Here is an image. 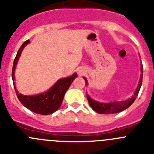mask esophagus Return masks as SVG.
I'll return each mask as SVG.
<instances>
[{
	"instance_id": "obj_1",
	"label": "esophagus",
	"mask_w": 154,
	"mask_h": 154,
	"mask_svg": "<svg viewBox=\"0 0 154 154\" xmlns=\"http://www.w3.org/2000/svg\"><path fill=\"white\" fill-rule=\"evenodd\" d=\"M77 71H78V74H79V75L81 76V75H83V74H84V73L86 72V70L84 68H83V67H80V68L78 69V70H77Z\"/></svg>"
}]
</instances>
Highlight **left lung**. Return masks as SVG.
<instances>
[{"label": "left lung", "instance_id": "left-lung-1", "mask_svg": "<svg viewBox=\"0 0 154 154\" xmlns=\"http://www.w3.org/2000/svg\"><path fill=\"white\" fill-rule=\"evenodd\" d=\"M140 70H141L142 74H140L138 86H137L135 92L134 93V96L131 97V98L128 99V100H125V101L113 102V103L112 102H111V103H100V102L95 101L94 100L90 98V97L88 94H87V100H88L90 107L95 112H97V113H100V114H115V113H119L128 109L134 102V100H136L139 91H140V87H141L142 84V79H143V65L142 64L141 67H140ZM84 79L86 81V85H87L88 81H87V78L84 77Z\"/></svg>", "mask_w": 154, "mask_h": 154}]
</instances>
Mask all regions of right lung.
I'll return each mask as SVG.
<instances>
[{
	"label": "right lung",
	"instance_id": "add662e5",
	"mask_svg": "<svg viewBox=\"0 0 154 154\" xmlns=\"http://www.w3.org/2000/svg\"><path fill=\"white\" fill-rule=\"evenodd\" d=\"M30 42L29 40L24 42L21 45L20 49L17 51V56L14 59L12 70V79L14 81V89L16 93L20 103L27 108L30 111L40 115H49L57 111L61 106L64 94L70 87V84L74 81V79L77 77V73H74L72 75L66 78H61L57 80L55 84L47 91L42 93L40 94L32 95V96H23L21 93H19L15 86V68L17 67V62L21 55L23 49L26 45Z\"/></svg>",
	"mask_w": 154,
	"mask_h": 154
}]
</instances>
